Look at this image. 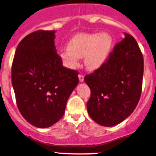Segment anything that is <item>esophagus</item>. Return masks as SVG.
<instances>
[{"instance_id": "34e87169", "label": "esophagus", "mask_w": 156, "mask_h": 156, "mask_svg": "<svg viewBox=\"0 0 156 156\" xmlns=\"http://www.w3.org/2000/svg\"><path fill=\"white\" fill-rule=\"evenodd\" d=\"M78 78H79V81L82 82V81H83V79H84V76H83V75L79 74L78 75Z\"/></svg>"}]
</instances>
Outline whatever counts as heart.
Instances as JSON below:
<instances>
[{
    "mask_svg": "<svg viewBox=\"0 0 156 156\" xmlns=\"http://www.w3.org/2000/svg\"><path fill=\"white\" fill-rule=\"evenodd\" d=\"M112 40L107 33L78 34L72 38L68 49L60 53L61 59L68 67L73 69L79 64V59L85 57V64L90 70L98 69L107 61Z\"/></svg>",
    "mask_w": 156,
    "mask_h": 156,
    "instance_id": "1",
    "label": "heart"
}]
</instances>
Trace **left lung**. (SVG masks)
I'll return each instance as SVG.
<instances>
[{
	"label": "left lung",
	"mask_w": 156,
	"mask_h": 156,
	"mask_svg": "<svg viewBox=\"0 0 156 156\" xmlns=\"http://www.w3.org/2000/svg\"><path fill=\"white\" fill-rule=\"evenodd\" d=\"M144 58L136 39L125 33L108 59L84 81L91 91L88 113L95 122L112 126L122 122L136 109L142 90Z\"/></svg>",
	"instance_id": "obj_1"
}]
</instances>
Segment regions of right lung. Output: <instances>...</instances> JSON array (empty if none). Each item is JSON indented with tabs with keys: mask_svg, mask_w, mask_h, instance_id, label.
I'll use <instances>...</instances> for the list:
<instances>
[{
	"mask_svg": "<svg viewBox=\"0 0 156 156\" xmlns=\"http://www.w3.org/2000/svg\"><path fill=\"white\" fill-rule=\"evenodd\" d=\"M55 31L37 30L23 37L12 65L18 108L32 125L51 126L63 117L78 83V72L63 66L55 47Z\"/></svg>",
	"mask_w": 156,
	"mask_h": 156,
	"instance_id": "obj_1",
	"label": "right lung"
}]
</instances>
